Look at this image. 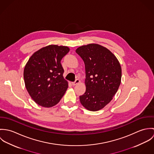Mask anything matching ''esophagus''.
Returning a JSON list of instances; mask_svg holds the SVG:
<instances>
[{
    "label": "esophagus",
    "mask_w": 154,
    "mask_h": 154,
    "mask_svg": "<svg viewBox=\"0 0 154 154\" xmlns=\"http://www.w3.org/2000/svg\"><path fill=\"white\" fill-rule=\"evenodd\" d=\"M79 82H80V80H79V79H76L75 80V82H72V85H73V86H75V85H77L78 84H79Z\"/></svg>",
    "instance_id": "esophagus-1"
}]
</instances>
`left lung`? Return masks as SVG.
<instances>
[{
    "instance_id": "1",
    "label": "left lung",
    "mask_w": 154,
    "mask_h": 154,
    "mask_svg": "<svg viewBox=\"0 0 154 154\" xmlns=\"http://www.w3.org/2000/svg\"><path fill=\"white\" fill-rule=\"evenodd\" d=\"M76 53L85 66L86 91L79 96L81 104L95 111L108 104L121 83L122 68L116 57L107 48L97 44L78 47Z\"/></svg>"
}]
</instances>
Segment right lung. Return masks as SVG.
I'll return each instance as SVG.
<instances>
[{
	"label": "right lung",
	"instance_id": "right-lung-1",
	"mask_svg": "<svg viewBox=\"0 0 154 154\" xmlns=\"http://www.w3.org/2000/svg\"><path fill=\"white\" fill-rule=\"evenodd\" d=\"M69 50L66 46L49 45L29 59L23 70L25 85L37 104L51 107L66 92L68 83L63 76L64 70L60 62Z\"/></svg>",
	"mask_w": 154,
	"mask_h": 154
}]
</instances>
